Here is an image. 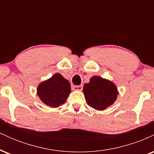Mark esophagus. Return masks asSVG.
<instances>
[{
    "instance_id": "1",
    "label": "esophagus",
    "mask_w": 154,
    "mask_h": 154,
    "mask_svg": "<svg viewBox=\"0 0 154 154\" xmlns=\"http://www.w3.org/2000/svg\"><path fill=\"white\" fill-rule=\"evenodd\" d=\"M72 88H73V90H75V91H82V85H74Z\"/></svg>"
}]
</instances>
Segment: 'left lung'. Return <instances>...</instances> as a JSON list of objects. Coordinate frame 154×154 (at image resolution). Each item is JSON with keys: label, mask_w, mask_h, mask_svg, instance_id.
<instances>
[{"label": "left lung", "mask_w": 154, "mask_h": 154, "mask_svg": "<svg viewBox=\"0 0 154 154\" xmlns=\"http://www.w3.org/2000/svg\"><path fill=\"white\" fill-rule=\"evenodd\" d=\"M86 101L96 110H104L115 101L117 88L111 82L100 77H93L83 87Z\"/></svg>", "instance_id": "1"}]
</instances>
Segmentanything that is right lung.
Instances as JSON below:
<instances>
[{"mask_svg":"<svg viewBox=\"0 0 154 154\" xmlns=\"http://www.w3.org/2000/svg\"><path fill=\"white\" fill-rule=\"evenodd\" d=\"M70 92V83L58 73L38 87V96L49 107H59L64 103Z\"/></svg>","mask_w":154,"mask_h":154,"instance_id":"add662e5","label":"right lung"}]
</instances>
